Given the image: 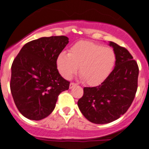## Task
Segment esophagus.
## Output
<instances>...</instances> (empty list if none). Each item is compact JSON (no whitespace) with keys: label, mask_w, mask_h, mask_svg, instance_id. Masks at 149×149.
<instances>
[{"label":"esophagus","mask_w":149,"mask_h":149,"mask_svg":"<svg viewBox=\"0 0 149 149\" xmlns=\"http://www.w3.org/2000/svg\"><path fill=\"white\" fill-rule=\"evenodd\" d=\"M77 86L76 83H74V82H70V88H72V87H74V86Z\"/></svg>","instance_id":"34e87169"}]
</instances>
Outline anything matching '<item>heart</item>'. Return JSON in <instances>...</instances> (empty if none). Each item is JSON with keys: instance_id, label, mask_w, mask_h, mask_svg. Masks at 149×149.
<instances>
[{"instance_id": "heart-1", "label": "heart", "mask_w": 149, "mask_h": 149, "mask_svg": "<svg viewBox=\"0 0 149 149\" xmlns=\"http://www.w3.org/2000/svg\"><path fill=\"white\" fill-rule=\"evenodd\" d=\"M117 57L110 47L88 41L77 42L57 57V70L66 79H70L79 67L81 78L90 86L101 84L109 77L116 64Z\"/></svg>"}]
</instances>
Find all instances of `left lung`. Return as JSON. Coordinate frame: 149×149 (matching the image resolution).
<instances>
[{
	"instance_id": "left-lung-1",
	"label": "left lung",
	"mask_w": 149,
	"mask_h": 149,
	"mask_svg": "<svg viewBox=\"0 0 149 149\" xmlns=\"http://www.w3.org/2000/svg\"><path fill=\"white\" fill-rule=\"evenodd\" d=\"M117 57L109 77L95 87H85L77 102L86 119L96 124H105L124 114L134 99L138 86L139 67L125 47L109 42Z\"/></svg>"
}]
</instances>
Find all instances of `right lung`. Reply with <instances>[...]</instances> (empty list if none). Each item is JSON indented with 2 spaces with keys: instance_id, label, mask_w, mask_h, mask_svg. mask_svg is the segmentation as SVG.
I'll list each match as a JSON object with an SVG mask.
<instances>
[{
  "instance_id": "1",
  "label": "right lung",
  "mask_w": 149,
  "mask_h": 149,
  "mask_svg": "<svg viewBox=\"0 0 149 149\" xmlns=\"http://www.w3.org/2000/svg\"><path fill=\"white\" fill-rule=\"evenodd\" d=\"M69 43L67 36L42 37L26 43L11 67L10 91L25 117L40 120L54 111L58 95L69 89L61 77L57 57Z\"/></svg>"
}]
</instances>
